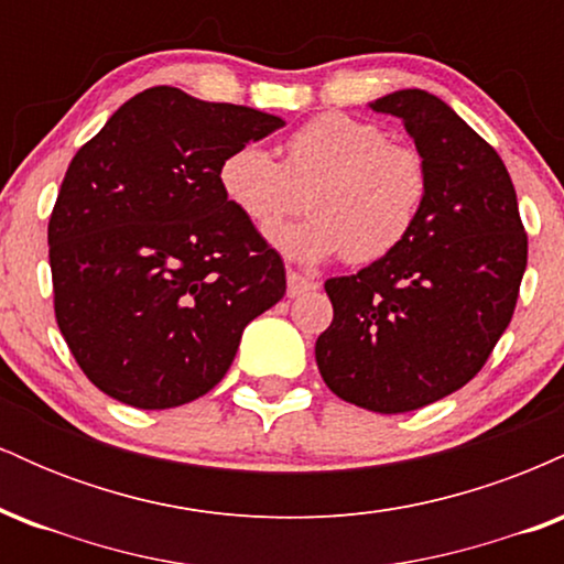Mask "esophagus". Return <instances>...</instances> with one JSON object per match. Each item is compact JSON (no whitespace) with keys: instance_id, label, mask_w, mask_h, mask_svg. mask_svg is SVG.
<instances>
[{"instance_id":"1","label":"esophagus","mask_w":564,"mask_h":564,"mask_svg":"<svg viewBox=\"0 0 564 564\" xmlns=\"http://www.w3.org/2000/svg\"><path fill=\"white\" fill-rule=\"evenodd\" d=\"M313 289H318V283H315L313 278L296 273V270H289L286 273V294L289 296H302Z\"/></svg>"}]
</instances>
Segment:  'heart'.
Instances as JSON below:
<instances>
[{"label":"heart","mask_w":564,"mask_h":564,"mask_svg":"<svg viewBox=\"0 0 564 564\" xmlns=\"http://www.w3.org/2000/svg\"><path fill=\"white\" fill-rule=\"evenodd\" d=\"M217 180L225 200L260 232L295 214L308 191L314 215L270 234L296 262L339 254L355 264L384 260L408 241L430 196V172L413 148L387 142L384 129L345 113H323L296 129L283 161L257 142L232 148Z\"/></svg>","instance_id":"1"}]
</instances>
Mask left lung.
<instances>
[{
    "label": "left lung",
    "mask_w": 564,
    "mask_h": 564,
    "mask_svg": "<svg viewBox=\"0 0 564 564\" xmlns=\"http://www.w3.org/2000/svg\"><path fill=\"white\" fill-rule=\"evenodd\" d=\"M368 108L403 121L430 196L398 251L328 278L334 321L315 360L336 398L405 413L462 390L485 366L514 313L528 236L501 156L448 102L398 89Z\"/></svg>",
    "instance_id": "left-lung-1"
}]
</instances>
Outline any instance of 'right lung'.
Here are the masks:
<instances>
[{"label":"right lung","mask_w":564,"mask_h":564,"mask_svg":"<svg viewBox=\"0 0 564 564\" xmlns=\"http://www.w3.org/2000/svg\"><path fill=\"white\" fill-rule=\"evenodd\" d=\"M283 124L151 87L79 148L47 241L57 326L97 390L142 411L191 403L228 373L243 328L286 294L281 254L217 180L232 148Z\"/></svg>","instance_id":"obj_1"}]
</instances>
